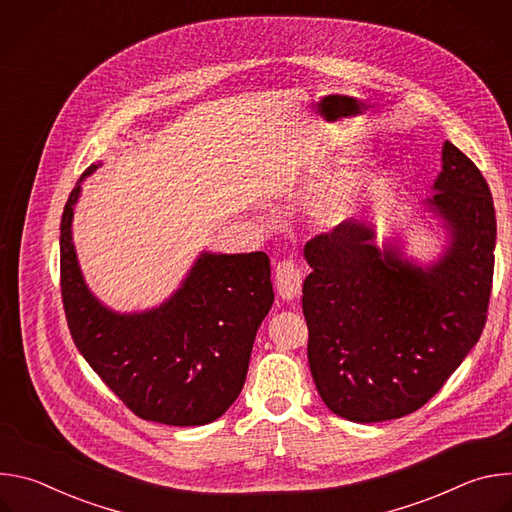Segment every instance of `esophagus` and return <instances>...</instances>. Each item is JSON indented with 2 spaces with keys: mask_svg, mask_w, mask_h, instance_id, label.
Listing matches in <instances>:
<instances>
[{
  "mask_svg": "<svg viewBox=\"0 0 512 512\" xmlns=\"http://www.w3.org/2000/svg\"><path fill=\"white\" fill-rule=\"evenodd\" d=\"M275 287L281 300L291 302L302 291V271L294 261H281L275 267Z\"/></svg>",
  "mask_w": 512,
  "mask_h": 512,
  "instance_id": "obj_1",
  "label": "esophagus"
}]
</instances>
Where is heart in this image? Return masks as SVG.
<instances>
[{
  "label": "heart",
  "instance_id": "b5f03b06",
  "mask_svg": "<svg viewBox=\"0 0 512 512\" xmlns=\"http://www.w3.org/2000/svg\"><path fill=\"white\" fill-rule=\"evenodd\" d=\"M346 160L348 154H342L340 162ZM377 184L379 172L375 168L346 172L328 180L314 196V216L328 227L342 225L371 204Z\"/></svg>",
  "mask_w": 512,
  "mask_h": 512
}]
</instances>
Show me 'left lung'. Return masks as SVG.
Masks as SVG:
<instances>
[{
  "mask_svg": "<svg viewBox=\"0 0 512 512\" xmlns=\"http://www.w3.org/2000/svg\"><path fill=\"white\" fill-rule=\"evenodd\" d=\"M431 190L415 208L444 233L431 261L407 255L399 233L379 247L369 216L348 218L304 249L310 371L326 407L348 421H389L423 407L486 324L496 245L490 188L446 141Z\"/></svg>",
  "mask_w": 512,
  "mask_h": 512,
  "instance_id": "8db88e82",
  "label": "left lung"
}]
</instances>
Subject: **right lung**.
Returning a JSON list of instances; mask_svg holds the SVG:
<instances>
[{
  "mask_svg": "<svg viewBox=\"0 0 512 512\" xmlns=\"http://www.w3.org/2000/svg\"><path fill=\"white\" fill-rule=\"evenodd\" d=\"M99 166L72 188L60 223V289L72 340L137 417L206 425L245 385L255 334L273 304L269 257L202 251L160 306L115 312L87 285L72 243L81 184Z\"/></svg>",
  "mask_w": 512,
  "mask_h": 512,
  "instance_id": "1",
  "label": "right lung"
}]
</instances>
